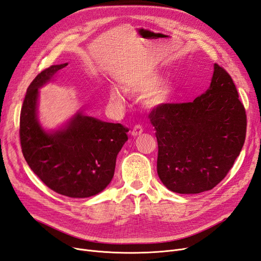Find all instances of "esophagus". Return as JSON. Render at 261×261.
Here are the masks:
<instances>
[{"label":"esophagus","instance_id":"34e87169","mask_svg":"<svg viewBox=\"0 0 261 261\" xmlns=\"http://www.w3.org/2000/svg\"><path fill=\"white\" fill-rule=\"evenodd\" d=\"M143 132H144V128L141 127L140 125H136V126H134V128L132 130V135L133 136H139L140 134H143Z\"/></svg>","mask_w":261,"mask_h":261}]
</instances>
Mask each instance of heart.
Returning <instances> with one entry per match:
<instances>
[{"instance_id": "heart-1", "label": "heart", "mask_w": 261, "mask_h": 261, "mask_svg": "<svg viewBox=\"0 0 261 261\" xmlns=\"http://www.w3.org/2000/svg\"><path fill=\"white\" fill-rule=\"evenodd\" d=\"M161 82V76L156 73H146L143 75H139L133 81L125 85V90L130 94H139V96H145V94H150V98L148 99L149 106H158L163 105L168 102L172 94L173 88L169 84H163L159 86L156 89V87ZM110 99L115 105H120L122 102V96L117 90H112L110 94Z\"/></svg>"}]
</instances>
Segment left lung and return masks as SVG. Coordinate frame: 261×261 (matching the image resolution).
<instances>
[{"mask_svg": "<svg viewBox=\"0 0 261 261\" xmlns=\"http://www.w3.org/2000/svg\"><path fill=\"white\" fill-rule=\"evenodd\" d=\"M158 141L156 172L170 191L216 187L245 143L247 116L235 84L215 64L210 88L192 102L159 105L149 115Z\"/></svg>", "mask_w": 261, "mask_h": 261, "instance_id": "obj_1", "label": "left lung"}]
</instances>
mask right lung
I'll use <instances>...</instances> for the list:
<instances>
[{
    "label": "right lung",
    "instance_id": "right-lung-1",
    "mask_svg": "<svg viewBox=\"0 0 261 261\" xmlns=\"http://www.w3.org/2000/svg\"><path fill=\"white\" fill-rule=\"evenodd\" d=\"M66 65L43 69L29 85L20 110V147L30 169L50 189L86 198L103 191L112 180L128 129L81 113L64 129L48 134L41 128L37 121L38 88Z\"/></svg>",
    "mask_w": 261,
    "mask_h": 261
}]
</instances>
